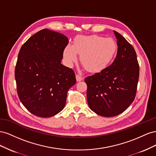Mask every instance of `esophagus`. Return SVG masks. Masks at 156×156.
Here are the masks:
<instances>
[{
    "mask_svg": "<svg viewBox=\"0 0 156 156\" xmlns=\"http://www.w3.org/2000/svg\"><path fill=\"white\" fill-rule=\"evenodd\" d=\"M76 78L77 82H80L83 80V78L81 76H80L79 74H76Z\"/></svg>",
    "mask_w": 156,
    "mask_h": 156,
    "instance_id": "esophagus-1",
    "label": "esophagus"
}]
</instances>
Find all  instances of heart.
<instances>
[{"label":"heart","mask_w":156,"mask_h":156,"mask_svg":"<svg viewBox=\"0 0 156 156\" xmlns=\"http://www.w3.org/2000/svg\"><path fill=\"white\" fill-rule=\"evenodd\" d=\"M118 46L112 38L93 34L78 35L74 39L73 46L68 44L63 51V58L68 65L77 61L80 55V63L86 71L98 73L105 70L116 55Z\"/></svg>","instance_id":"obj_1"}]
</instances>
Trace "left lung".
Returning a JSON list of instances; mask_svg holds the SVG:
<instances>
[{"label":"left lung","mask_w":156,"mask_h":156,"mask_svg":"<svg viewBox=\"0 0 156 156\" xmlns=\"http://www.w3.org/2000/svg\"><path fill=\"white\" fill-rule=\"evenodd\" d=\"M118 52L112 65L85 78L87 100L97 114L112 117L122 114L134 101L139 77V65L134 48L114 30Z\"/></svg>","instance_id":"8db88e82"}]
</instances>
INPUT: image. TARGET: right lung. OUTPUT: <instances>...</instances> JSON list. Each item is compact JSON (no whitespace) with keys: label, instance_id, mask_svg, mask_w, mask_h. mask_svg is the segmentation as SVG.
I'll list each match as a JSON object with an SVG mask.
<instances>
[{"label":"right lung","instance_id":"obj_1","mask_svg":"<svg viewBox=\"0 0 156 156\" xmlns=\"http://www.w3.org/2000/svg\"><path fill=\"white\" fill-rule=\"evenodd\" d=\"M68 43L65 35L45 29L30 37L19 51L15 69L17 95L37 116L60 112L68 90L76 82L73 70L61 63Z\"/></svg>","mask_w":156,"mask_h":156}]
</instances>
